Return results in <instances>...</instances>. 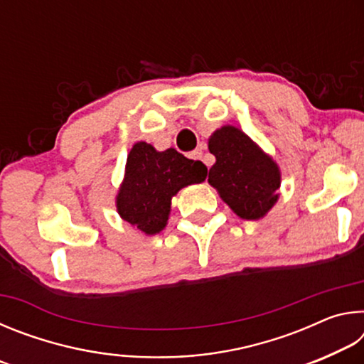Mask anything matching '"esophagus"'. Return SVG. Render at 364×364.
<instances>
[{"label":"esophagus","instance_id":"esophagus-1","mask_svg":"<svg viewBox=\"0 0 364 364\" xmlns=\"http://www.w3.org/2000/svg\"><path fill=\"white\" fill-rule=\"evenodd\" d=\"M189 157L194 159V160H202V157H204V152H202L200 149H196V151L189 154Z\"/></svg>","mask_w":364,"mask_h":364}]
</instances>
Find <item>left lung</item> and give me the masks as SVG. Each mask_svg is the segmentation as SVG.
Wrapping results in <instances>:
<instances>
[{
	"mask_svg": "<svg viewBox=\"0 0 364 364\" xmlns=\"http://www.w3.org/2000/svg\"><path fill=\"white\" fill-rule=\"evenodd\" d=\"M208 149L217 157L208 183L232 212L245 220L264 217L278 200L279 168L239 128L223 127L212 134Z\"/></svg>",
	"mask_w": 364,
	"mask_h": 364,
	"instance_id": "8db88e82",
	"label": "left lung"
}]
</instances>
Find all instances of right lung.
<instances>
[{
	"instance_id": "obj_1",
	"label": "right lung",
	"mask_w": 364,
	"mask_h": 364,
	"mask_svg": "<svg viewBox=\"0 0 364 364\" xmlns=\"http://www.w3.org/2000/svg\"><path fill=\"white\" fill-rule=\"evenodd\" d=\"M205 176L207 167L200 160H191L176 149L157 152L151 144L136 143L128 154L117 210L136 230L156 234L167 225L171 197Z\"/></svg>"
}]
</instances>
